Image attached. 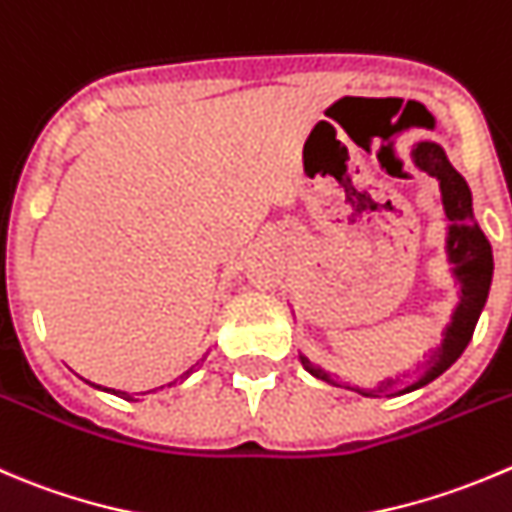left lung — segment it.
<instances>
[{
	"label": "left lung",
	"mask_w": 512,
	"mask_h": 512,
	"mask_svg": "<svg viewBox=\"0 0 512 512\" xmlns=\"http://www.w3.org/2000/svg\"><path fill=\"white\" fill-rule=\"evenodd\" d=\"M415 165L420 170L428 172L430 177L440 182V192H443V205H445V215L448 220L453 222L450 225V240H448V252H450V262L455 265V275L463 280V300H460L458 310H455L453 322L445 330V340L443 347L435 352L433 365L428 367L423 377L408 385V388H360V385H350L345 382L347 390H355V393L365 395V398H395V395L410 393V390H418L423 385H428L430 380L440 375V372L448 370L463 350L468 347L470 337H473L475 325H478L480 310L485 305V297H488L490 290V280H493V252H490L488 240L480 232V227L475 225L473 217V200H470V190L465 185L463 177L455 172V167L450 165L445 152L440 150L438 145L433 142H420L415 147ZM302 365L310 375L320 377V380H327L335 385L327 372H322L320 367L312 365L307 357H302Z\"/></svg>",
	"instance_id": "1"
}]
</instances>
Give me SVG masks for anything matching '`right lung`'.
Listing matches in <instances>:
<instances>
[{
	"instance_id": "obj_1",
	"label": "right lung",
	"mask_w": 512,
	"mask_h": 512,
	"mask_svg": "<svg viewBox=\"0 0 512 512\" xmlns=\"http://www.w3.org/2000/svg\"><path fill=\"white\" fill-rule=\"evenodd\" d=\"M192 372V370H190ZM114 395H119V398H124V400H132V395H127V393H119V390H112ZM152 393H155V390H152ZM142 395H147V393H142Z\"/></svg>"
}]
</instances>
